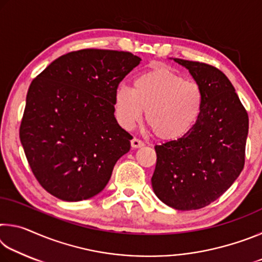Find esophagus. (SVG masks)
I'll return each mask as SVG.
<instances>
[{
    "mask_svg": "<svg viewBox=\"0 0 262 262\" xmlns=\"http://www.w3.org/2000/svg\"><path fill=\"white\" fill-rule=\"evenodd\" d=\"M130 145H132L133 149H137V148H142V147H143L144 143H143V142H142L141 140H139V139H136V137H134V139H133V140L130 141Z\"/></svg>",
    "mask_w": 262,
    "mask_h": 262,
    "instance_id": "1",
    "label": "esophagus"
}]
</instances>
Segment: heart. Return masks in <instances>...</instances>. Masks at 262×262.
I'll use <instances>...</instances> for the list:
<instances>
[{
    "mask_svg": "<svg viewBox=\"0 0 262 262\" xmlns=\"http://www.w3.org/2000/svg\"><path fill=\"white\" fill-rule=\"evenodd\" d=\"M202 105L199 84L164 64L136 75L132 89L120 85L114 95L115 115L121 126L132 128L145 111V122L155 136L166 142L188 134L200 118Z\"/></svg>",
    "mask_w": 262,
    "mask_h": 262,
    "instance_id": "b5f03b06",
    "label": "heart"
}]
</instances>
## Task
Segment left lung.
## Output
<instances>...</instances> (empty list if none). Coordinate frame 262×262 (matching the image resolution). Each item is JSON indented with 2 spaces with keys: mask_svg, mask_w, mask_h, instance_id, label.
Returning a JSON list of instances; mask_svg holds the SVG:
<instances>
[{
  "mask_svg": "<svg viewBox=\"0 0 262 262\" xmlns=\"http://www.w3.org/2000/svg\"><path fill=\"white\" fill-rule=\"evenodd\" d=\"M203 94L198 122L181 139L156 145L155 194L178 210H195L219 199L245 164L248 115L229 78L202 62L174 59Z\"/></svg>",
  "mask_w": 262,
  "mask_h": 262,
  "instance_id": "8db88e82",
  "label": "left lung"
}]
</instances>
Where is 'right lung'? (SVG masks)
<instances>
[{"label": "right lung", "instance_id": "1", "mask_svg": "<svg viewBox=\"0 0 262 262\" xmlns=\"http://www.w3.org/2000/svg\"><path fill=\"white\" fill-rule=\"evenodd\" d=\"M140 61L129 52L75 51L31 83L19 137L35 179L48 193L82 201L107 185L133 139L114 117L115 90Z\"/></svg>", "mask_w": 262, "mask_h": 262}]
</instances>
